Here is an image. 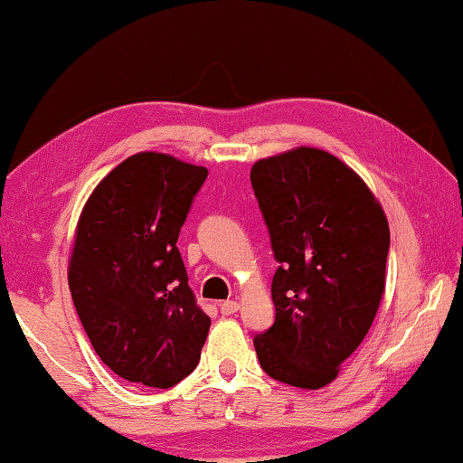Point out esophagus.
Returning <instances> with one entry per match:
<instances>
[{
    "label": "esophagus",
    "instance_id": "obj_1",
    "mask_svg": "<svg viewBox=\"0 0 463 463\" xmlns=\"http://www.w3.org/2000/svg\"><path fill=\"white\" fill-rule=\"evenodd\" d=\"M219 308H222L223 315H236V312L240 310V304L236 300H227V302L219 304Z\"/></svg>",
    "mask_w": 463,
    "mask_h": 463
}]
</instances>
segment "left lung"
I'll return each instance as SVG.
<instances>
[{
	"label": "left lung",
	"mask_w": 463,
	"mask_h": 463,
	"mask_svg": "<svg viewBox=\"0 0 463 463\" xmlns=\"http://www.w3.org/2000/svg\"><path fill=\"white\" fill-rule=\"evenodd\" d=\"M254 194L279 262L275 323L254 337L271 379L321 389L366 337L385 296L389 222L366 182L315 146L259 159Z\"/></svg>",
	"instance_id": "obj_1"
}]
</instances>
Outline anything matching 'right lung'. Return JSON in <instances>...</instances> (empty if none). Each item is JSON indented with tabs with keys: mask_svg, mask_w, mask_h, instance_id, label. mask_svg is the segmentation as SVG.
Here are the masks:
<instances>
[{
	"mask_svg": "<svg viewBox=\"0 0 463 463\" xmlns=\"http://www.w3.org/2000/svg\"><path fill=\"white\" fill-rule=\"evenodd\" d=\"M209 169L142 151L97 184L78 217L68 286L92 347L137 385L194 371L211 318L188 288L177 236Z\"/></svg>",
	"mask_w": 463,
	"mask_h": 463,
	"instance_id": "1",
	"label": "right lung"
}]
</instances>
